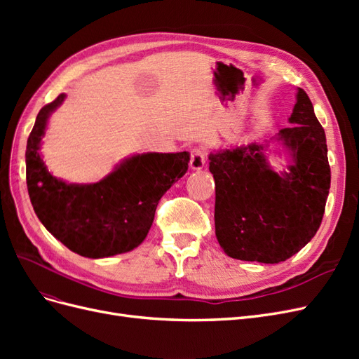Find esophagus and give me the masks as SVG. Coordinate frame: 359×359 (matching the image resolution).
Returning a JSON list of instances; mask_svg holds the SVG:
<instances>
[{
    "label": "esophagus",
    "instance_id": "esophagus-1",
    "mask_svg": "<svg viewBox=\"0 0 359 359\" xmlns=\"http://www.w3.org/2000/svg\"><path fill=\"white\" fill-rule=\"evenodd\" d=\"M205 151L201 149V148H196V149H191L190 153V168L193 170H201L205 165Z\"/></svg>",
    "mask_w": 359,
    "mask_h": 359
}]
</instances>
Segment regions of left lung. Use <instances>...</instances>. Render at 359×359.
Wrapping results in <instances>:
<instances>
[{
  "label": "left lung",
  "mask_w": 359,
  "mask_h": 359,
  "mask_svg": "<svg viewBox=\"0 0 359 359\" xmlns=\"http://www.w3.org/2000/svg\"><path fill=\"white\" fill-rule=\"evenodd\" d=\"M276 140L292 157L287 172L269 166L266 144L214 151L215 236L227 256L260 264L289 259L316 235L331 186L327 137L307 93L298 88Z\"/></svg>",
  "instance_id": "obj_1"
}]
</instances>
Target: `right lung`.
Instances as JSON below:
<instances>
[{"mask_svg": "<svg viewBox=\"0 0 359 359\" xmlns=\"http://www.w3.org/2000/svg\"><path fill=\"white\" fill-rule=\"evenodd\" d=\"M66 99L43 106L27 142L28 194L43 226L72 252L99 259L127 253L145 240L156 208L189 169L190 154L145 153L124 160L94 184H67L52 177L40 157L49 115Z\"/></svg>", "mask_w": 359, "mask_h": 359, "instance_id": "right-lung-1", "label": "right lung"}]
</instances>
